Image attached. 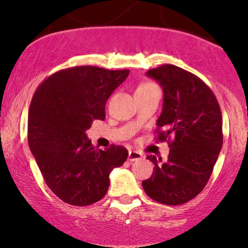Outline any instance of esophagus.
Masks as SVG:
<instances>
[{
    "label": "esophagus",
    "instance_id": "34e87169",
    "mask_svg": "<svg viewBox=\"0 0 248 248\" xmlns=\"http://www.w3.org/2000/svg\"><path fill=\"white\" fill-rule=\"evenodd\" d=\"M142 158V154L136 152V150H129L128 153V161L134 162V161H139Z\"/></svg>",
    "mask_w": 248,
    "mask_h": 248
}]
</instances>
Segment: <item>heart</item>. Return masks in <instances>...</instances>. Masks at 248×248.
<instances>
[{
	"instance_id": "heart-1",
	"label": "heart",
	"mask_w": 248,
	"mask_h": 248,
	"mask_svg": "<svg viewBox=\"0 0 248 248\" xmlns=\"http://www.w3.org/2000/svg\"><path fill=\"white\" fill-rule=\"evenodd\" d=\"M156 87L155 85L152 84V82H143V84H141L140 86L136 88V91H146V90H150V88H154Z\"/></svg>"
}]
</instances>
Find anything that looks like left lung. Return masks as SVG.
Returning <instances> with one entry per match:
<instances>
[{
	"instance_id": "1",
	"label": "left lung",
	"mask_w": 248,
	"mask_h": 248,
	"mask_svg": "<svg viewBox=\"0 0 248 248\" xmlns=\"http://www.w3.org/2000/svg\"><path fill=\"white\" fill-rule=\"evenodd\" d=\"M163 90V109L157 120V140L168 141L167 161L153 162L152 177L142 182L150 198L181 205L206 186L223 146V118L215 94L202 79L171 64L147 72Z\"/></svg>"
}]
</instances>
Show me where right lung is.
Listing matches in <instances>:
<instances>
[{"instance_id":"1","label":"right lung","mask_w":248,"mask_h":248,"mask_svg":"<svg viewBox=\"0 0 248 248\" xmlns=\"http://www.w3.org/2000/svg\"><path fill=\"white\" fill-rule=\"evenodd\" d=\"M129 70L75 66L39 85L28 114V142L43 178L58 198L86 206L106 195L109 173L127 160L128 150L112 144L95 149L86 136L94 120H104L110 94Z\"/></svg>"}]
</instances>
